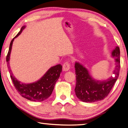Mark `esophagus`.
<instances>
[{"mask_svg":"<svg viewBox=\"0 0 128 128\" xmlns=\"http://www.w3.org/2000/svg\"><path fill=\"white\" fill-rule=\"evenodd\" d=\"M70 68V64L68 62H65L63 66H62V69L64 71H68Z\"/></svg>","mask_w":128,"mask_h":128,"instance_id":"34e87169","label":"esophagus"}]
</instances>
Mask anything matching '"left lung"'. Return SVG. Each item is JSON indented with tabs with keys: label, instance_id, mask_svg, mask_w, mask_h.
<instances>
[{
	"label": "left lung",
	"instance_id": "left-lung-1",
	"mask_svg": "<svg viewBox=\"0 0 128 128\" xmlns=\"http://www.w3.org/2000/svg\"><path fill=\"white\" fill-rule=\"evenodd\" d=\"M120 55V48L116 46L112 52V56L115 58L116 62V67L113 72L114 76L106 80H94L85 67L79 62H76L75 92L80 100L85 102H94L104 100L108 96L119 75Z\"/></svg>",
	"mask_w": 128,
	"mask_h": 128
}]
</instances>
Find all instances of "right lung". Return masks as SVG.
<instances>
[{
    "label": "right lung",
    "mask_w": 128,
    "mask_h": 128,
    "mask_svg": "<svg viewBox=\"0 0 128 128\" xmlns=\"http://www.w3.org/2000/svg\"><path fill=\"white\" fill-rule=\"evenodd\" d=\"M25 28L23 26L18 34L11 41L9 46L8 54L6 55V60L8 66L9 64L10 54L12 47L13 42L14 38L21 34L22 30ZM62 71V66L60 64L51 67L48 72L44 74L38 80L30 84L20 83L13 76L10 69L9 72L10 74V78L16 90L20 96L28 100L32 101H42L47 99L52 94L54 90L55 83L59 78L60 73Z\"/></svg>",
    "instance_id": "add662e5"
}]
</instances>
